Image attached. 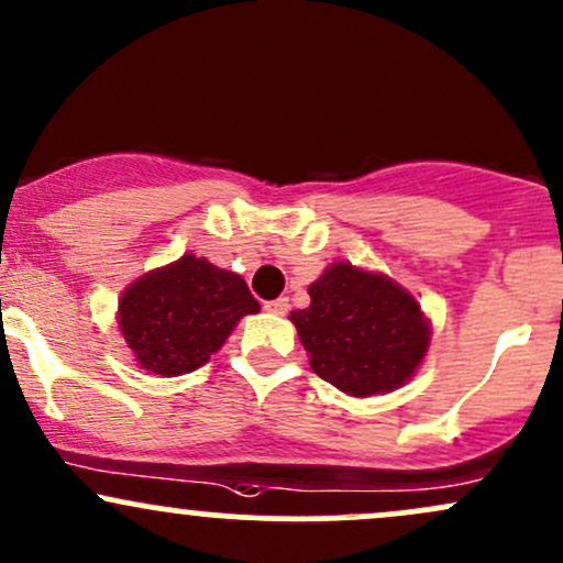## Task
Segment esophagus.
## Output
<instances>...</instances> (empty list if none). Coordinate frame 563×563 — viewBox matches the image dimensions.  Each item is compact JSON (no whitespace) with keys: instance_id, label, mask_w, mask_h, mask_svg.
<instances>
[{"instance_id":"obj_1","label":"esophagus","mask_w":563,"mask_h":563,"mask_svg":"<svg viewBox=\"0 0 563 563\" xmlns=\"http://www.w3.org/2000/svg\"><path fill=\"white\" fill-rule=\"evenodd\" d=\"M287 308H289L287 298H276V300H268V303H265V311H268V313H279V317H284V313H287Z\"/></svg>"}]
</instances>
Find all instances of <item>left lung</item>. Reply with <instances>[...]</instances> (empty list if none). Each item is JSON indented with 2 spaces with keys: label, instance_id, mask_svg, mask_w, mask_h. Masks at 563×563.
Listing matches in <instances>:
<instances>
[{
  "label": "left lung",
  "instance_id": "obj_1",
  "mask_svg": "<svg viewBox=\"0 0 563 563\" xmlns=\"http://www.w3.org/2000/svg\"><path fill=\"white\" fill-rule=\"evenodd\" d=\"M308 308L289 319L319 378L349 397H373L416 376L432 324L402 284L338 260L308 284Z\"/></svg>",
  "mask_w": 563,
  "mask_h": 563
}]
</instances>
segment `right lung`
<instances>
[{"mask_svg":"<svg viewBox=\"0 0 563 563\" xmlns=\"http://www.w3.org/2000/svg\"><path fill=\"white\" fill-rule=\"evenodd\" d=\"M260 303L239 274L187 252L139 276L118 300V328L136 365L174 378L207 365Z\"/></svg>","mask_w":563,"mask_h":563,"instance_id":"right-lung-1","label":"right lung"}]
</instances>
